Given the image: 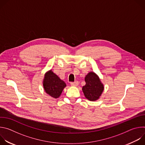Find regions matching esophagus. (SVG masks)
Listing matches in <instances>:
<instances>
[{
    "label": "esophagus",
    "mask_w": 145,
    "mask_h": 145,
    "mask_svg": "<svg viewBox=\"0 0 145 145\" xmlns=\"http://www.w3.org/2000/svg\"><path fill=\"white\" fill-rule=\"evenodd\" d=\"M78 82L77 81L71 82V85L72 86H73V87H76L77 86H78Z\"/></svg>",
    "instance_id": "1"
}]
</instances>
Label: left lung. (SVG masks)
<instances>
[{"label":"left lung","instance_id":"left-lung-1","mask_svg":"<svg viewBox=\"0 0 145 145\" xmlns=\"http://www.w3.org/2000/svg\"><path fill=\"white\" fill-rule=\"evenodd\" d=\"M85 81L86 84L82 88L85 97L90 101L99 99L104 90V86L99 76L95 73L91 72L86 75Z\"/></svg>","mask_w":145,"mask_h":145}]
</instances>
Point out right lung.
<instances>
[{"instance_id":"obj_1","label":"right lung","mask_w":145,"mask_h":145,"mask_svg":"<svg viewBox=\"0 0 145 145\" xmlns=\"http://www.w3.org/2000/svg\"><path fill=\"white\" fill-rule=\"evenodd\" d=\"M43 86L46 93L55 99L59 97L64 88L67 86L65 82L61 80L52 70L45 73Z\"/></svg>"}]
</instances>
